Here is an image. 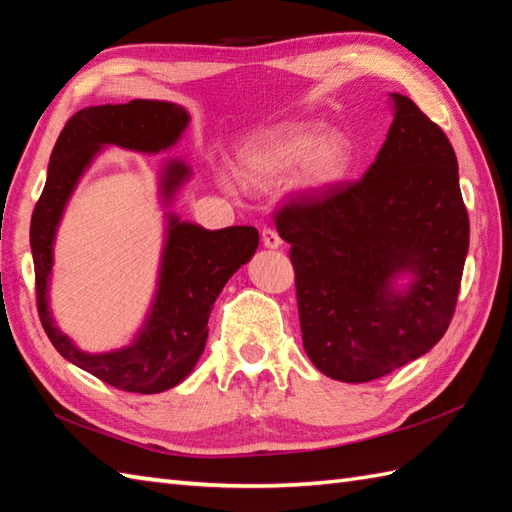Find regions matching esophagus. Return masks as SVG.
<instances>
[{
    "label": "esophagus",
    "mask_w": 512,
    "mask_h": 512,
    "mask_svg": "<svg viewBox=\"0 0 512 512\" xmlns=\"http://www.w3.org/2000/svg\"><path fill=\"white\" fill-rule=\"evenodd\" d=\"M262 242H264L266 248H279L281 246V237H279V233L275 231V228L264 226L262 228Z\"/></svg>",
    "instance_id": "34e87169"
}]
</instances>
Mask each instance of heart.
I'll use <instances>...</instances> for the list:
<instances>
[{
  "label": "heart",
  "mask_w": 512,
  "mask_h": 512,
  "mask_svg": "<svg viewBox=\"0 0 512 512\" xmlns=\"http://www.w3.org/2000/svg\"><path fill=\"white\" fill-rule=\"evenodd\" d=\"M352 165L347 140L325 134L317 125H284L250 143L239 156V173L257 187H268L299 167V182L325 189L339 182Z\"/></svg>",
  "instance_id": "1"
}]
</instances>
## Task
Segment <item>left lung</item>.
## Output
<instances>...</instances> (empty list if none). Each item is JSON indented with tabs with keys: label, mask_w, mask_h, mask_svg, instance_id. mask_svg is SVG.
I'll use <instances>...</instances> for the list:
<instances>
[{
	"label": "left lung",
	"mask_w": 512,
	"mask_h": 512,
	"mask_svg": "<svg viewBox=\"0 0 512 512\" xmlns=\"http://www.w3.org/2000/svg\"><path fill=\"white\" fill-rule=\"evenodd\" d=\"M361 180L303 191L275 213L290 244L303 347L341 383H369L427 354L453 319L469 213L458 158L409 96ZM414 275L407 291L393 279Z\"/></svg>",
	"instance_id": "8db88e82"
}]
</instances>
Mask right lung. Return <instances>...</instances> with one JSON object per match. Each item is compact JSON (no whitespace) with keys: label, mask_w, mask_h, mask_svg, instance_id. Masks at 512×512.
Masks as SVG:
<instances>
[{"label":"right lung","mask_w":512,"mask_h":512,"mask_svg":"<svg viewBox=\"0 0 512 512\" xmlns=\"http://www.w3.org/2000/svg\"><path fill=\"white\" fill-rule=\"evenodd\" d=\"M187 125V110L167 101L136 99L123 105L85 107L61 129L50 156L46 187L32 211L30 248L35 259L37 312L50 343L76 367L132 394H160L191 374L204 352L209 336L206 323L217 295L235 270L255 255L257 228L206 231L169 215L158 292L147 323L132 345L105 354L81 352L54 325L48 310L52 244L76 182L103 145L156 154L176 145ZM187 176L189 167L184 162H169L162 176V195L169 200Z\"/></svg>","instance_id":"add662e5"}]
</instances>
